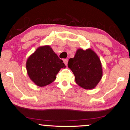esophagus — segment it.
I'll use <instances>...</instances> for the list:
<instances>
[{"label":"esophagus","mask_w":130,"mask_h":130,"mask_svg":"<svg viewBox=\"0 0 130 130\" xmlns=\"http://www.w3.org/2000/svg\"><path fill=\"white\" fill-rule=\"evenodd\" d=\"M63 62H64V63L65 64V65H67V63H68V59H63Z\"/></svg>","instance_id":"obj_1"}]
</instances>
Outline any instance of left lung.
<instances>
[{
    "label": "left lung",
    "mask_w": 130,
    "mask_h": 130,
    "mask_svg": "<svg viewBox=\"0 0 130 130\" xmlns=\"http://www.w3.org/2000/svg\"><path fill=\"white\" fill-rule=\"evenodd\" d=\"M68 67L73 73L76 84L87 90L97 86L103 76L100 58L91 49H78L73 58L69 59Z\"/></svg>",
    "instance_id": "left-lung-1"
}]
</instances>
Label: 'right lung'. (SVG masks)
<instances>
[{
	"label": "right lung",
	"mask_w": 130,
	"mask_h": 130,
	"mask_svg": "<svg viewBox=\"0 0 130 130\" xmlns=\"http://www.w3.org/2000/svg\"><path fill=\"white\" fill-rule=\"evenodd\" d=\"M65 67L63 61L49 45L38 47L26 62L28 76L39 87H44L54 81L60 70Z\"/></svg>",
	"instance_id": "1"
}]
</instances>
